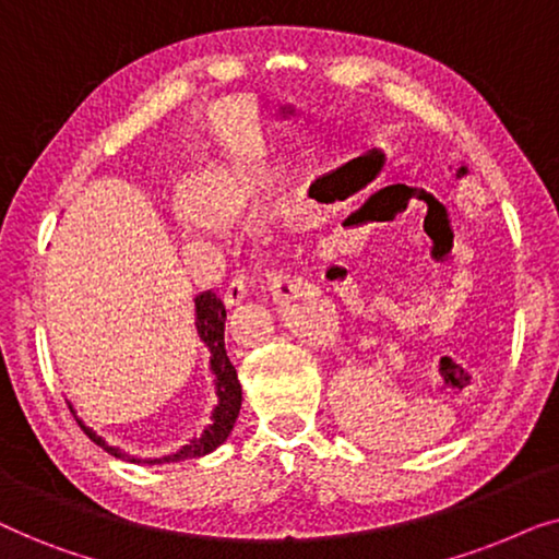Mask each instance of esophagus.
Segmentation results:
<instances>
[{
    "label": "esophagus",
    "mask_w": 559,
    "mask_h": 559,
    "mask_svg": "<svg viewBox=\"0 0 559 559\" xmlns=\"http://www.w3.org/2000/svg\"><path fill=\"white\" fill-rule=\"evenodd\" d=\"M270 280H272L270 270H262V266H259V264L251 272L241 270L231 282H228V287H226V293H224V302L226 305H239L243 297L249 295L251 287H262L264 282H270Z\"/></svg>",
    "instance_id": "1"
}]
</instances>
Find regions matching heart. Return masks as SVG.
I'll list each match as a JSON object with an SVG mask.
<instances>
[{"mask_svg":"<svg viewBox=\"0 0 559 559\" xmlns=\"http://www.w3.org/2000/svg\"><path fill=\"white\" fill-rule=\"evenodd\" d=\"M243 193H247V182L236 178L234 173L221 170V167L195 175L188 182L190 205H180L178 209V224L186 234H211L213 221L209 216H221V213L231 211L241 201Z\"/></svg>","mask_w":559,"mask_h":559,"instance_id":"obj_1","label":"heart"}]
</instances>
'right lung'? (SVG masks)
<instances>
[{"mask_svg": "<svg viewBox=\"0 0 559 559\" xmlns=\"http://www.w3.org/2000/svg\"><path fill=\"white\" fill-rule=\"evenodd\" d=\"M195 328H198V335H201V341L211 350V371H213V377H216L213 381H216V396H218V404H216V409H213L211 425L205 427L201 438L190 440L188 445H182L178 453H173V455L144 457V461H140V457H129L127 453H121L119 448H111L109 442L98 438V435L91 430V427H86L79 419L81 430L86 432L98 448H104L106 453L114 455V457H121V461L163 465V463L186 461V457L209 455L221 445V442H226V438L234 430L236 417H239V409H241V384H239V377H236L234 364L228 361V356H226V343H224L226 308H224V302H221V297L213 293V289H205V293L195 297ZM68 407H71V404H68ZM71 412L75 415L73 407H71Z\"/></svg>", "mask_w": 559, "mask_h": 559, "instance_id": "right-lung-1", "label": "right lung"}]
</instances>
